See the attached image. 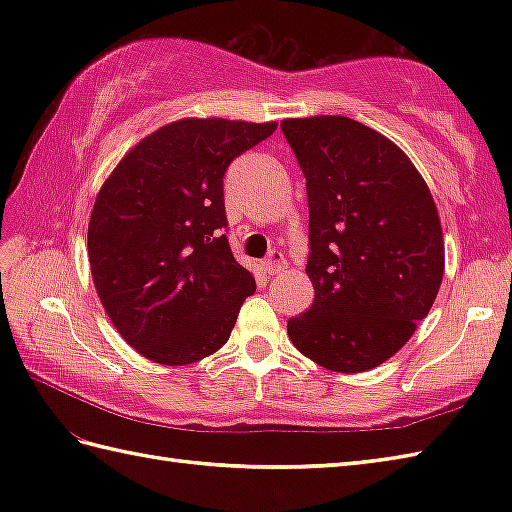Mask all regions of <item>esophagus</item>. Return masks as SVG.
I'll return each mask as SVG.
<instances>
[{
  "instance_id": "34e87169",
  "label": "esophagus",
  "mask_w": 512,
  "mask_h": 512,
  "mask_svg": "<svg viewBox=\"0 0 512 512\" xmlns=\"http://www.w3.org/2000/svg\"><path fill=\"white\" fill-rule=\"evenodd\" d=\"M284 266H286V259H284V255H281V250H273V253H270L262 262V268L266 275H277L284 270Z\"/></svg>"
}]
</instances>
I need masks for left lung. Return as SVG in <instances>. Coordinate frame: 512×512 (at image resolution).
I'll list each match as a JSON object with an SVG mask.
<instances>
[{"label":"left lung","instance_id":"8db88e82","mask_svg":"<svg viewBox=\"0 0 512 512\" xmlns=\"http://www.w3.org/2000/svg\"><path fill=\"white\" fill-rule=\"evenodd\" d=\"M306 176L314 301L288 321L297 350L354 374L394 356L436 301L444 244L436 202L411 160L347 116L281 123Z\"/></svg>","mask_w":512,"mask_h":512}]
</instances>
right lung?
Instances as JSON below:
<instances>
[{"label": "right lung", "mask_w": 512, "mask_h": 512, "mask_svg": "<svg viewBox=\"0 0 512 512\" xmlns=\"http://www.w3.org/2000/svg\"><path fill=\"white\" fill-rule=\"evenodd\" d=\"M277 123L184 118L129 151L88 228L96 292L116 330L160 365L220 350L255 279L228 244L224 173Z\"/></svg>", "instance_id": "obj_1"}]
</instances>
